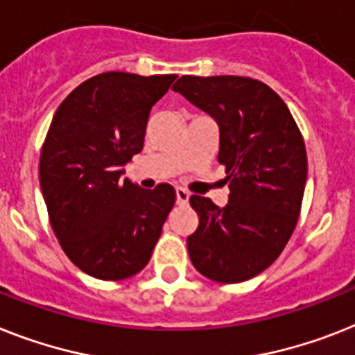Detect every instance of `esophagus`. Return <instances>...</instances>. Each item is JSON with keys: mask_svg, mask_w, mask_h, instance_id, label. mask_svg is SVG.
<instances>
[{"mask_svg": "<svg viewBox=\"0 0 355 355\" xmlns=\"http://www.w3.org/2000/svg\"><path fill=\"white\" fill-rule=\"evenodd\" d=\"M189 198H190V194L187 192V190L181 189V187H178V189H175V201H178V203L184 205L187 201H189Z\"/></svg>", "mask_w": 355, "mask_h": 355, "instance_id": "34e87169", "label": "esophagus"}]
</instances>
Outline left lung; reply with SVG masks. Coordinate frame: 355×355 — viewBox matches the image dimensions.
Returning a JSON list of instances; mask_svg holds the SVG:
<instances>
[{"label": "left lung", "mask_w": 355, "mask_h": 355, "mask_svg": "<svg viewBox=\"0 0 355 355\" xmlns=\"http://www.w3.org/2000/svg\"><path fill=\"white\" fill-rule=\"evenodd\" d=\"M174 92L219 125L218 161L230 194L225 207L190 196L199 225L187 237L192 265L218 283H241L276 261L300 219L306 150L285 101L243 76H181Z\"/></svg>", "instance_id": "8db88e82"}]
</instances>
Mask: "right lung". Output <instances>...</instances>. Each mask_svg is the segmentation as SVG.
Wrapping results in <instances>:
<instances>
[{
  "label": "right lung",
  "instance_id": "add662e5",
  "mask_svg": "<svg viewBox=\"0 0 355 355\" xmlns=\"http://www.w3.org/2000/svg\"><path fill=\"white\" fill-rule=\"evenodd\" d=\"M175 74L103 72L58 107L41 146L40 183L51 227L69 259L103 281L146 266L175 203L172 184L139 189L121 180L143 150L152 107Z\"/></svg>",
  "mask_w": 355,
  "mask_h": 355
}]
</instances>
